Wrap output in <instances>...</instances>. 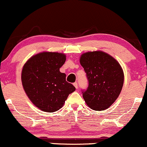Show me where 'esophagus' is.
<instances>
[{"instance_id": "34e87169", "label": "esophagus", "mask_w": 147, "mask_h": 147, "mask_svg": "<svg viewBox=\"0 0 147 147\" xmlns=\"http://www.w3.org/2000/svg\"><path fill=\"white\" fill-rule=\"evenodd\" d=\"M73 85H74V86H75V87L76 88H78V84H77V82H75V83L73 84Z\"/></svg>"}]
</instances>
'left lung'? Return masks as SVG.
Here are the masks:
<instances>
[{
    "label": "left lung",
    "mask_w": 147,
    "mask_h": 147,
    "mask_svg": "<svg viewBox=\"0 0 147 147\" xmlns=\"http://www.w3.org/2000/svg\"><path fill=\"white\" fill-rule=\"evenodd\" d=\"M80 64L88 82L86 89L82 90L86 105L96 111L107 109L119 97L123 85L124 75L120 64L101 51L83 54Z\"/></svg>",
    "instance_id": "obj_1"
}]
</instances>
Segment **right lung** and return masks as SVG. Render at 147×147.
Segmentation results:
<instances>
[{"label":"right lung","instance_id":"1","mask_svg":"<svg viewBox=\"0 0 147 147\" xmlns=\"http://www.w3.org/2000/svg\"><path fill=\"white\" fill-rule=\"evenodd\" d=\"M65 54L42 52L32 56L24 65L22 82L31 102L41 110L54 112L60 109L75 87L66 81L60 72L65 63Z\"/></svg>","mask_w":147,"mask_h":147}]
</instances>
